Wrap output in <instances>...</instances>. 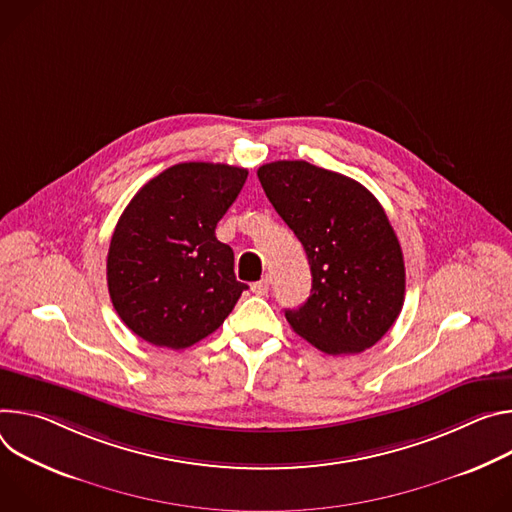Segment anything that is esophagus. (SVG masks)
Masks as SVG:
<instances>
[{"mask_svg":"<svg viewBox=\"0 0 512 512\" xmlns=\"http://www.w3.org/2000/svg\"><path fill=\"white\" fill-rule=\"evenodd\" d=\"M268 289H270V278L268 276H264L262 280H258L252 285V293L258 295V297H264L268 293Z\"/></svg>","mask_w":512,"mask_h":512,"instance_id":"esophagus-1","label":"esophagus"}]
</instances>
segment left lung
Listing matches in <instances>:
<instances>
[{"label": "left lung", "mask_w": 512, "mask_h": 512, "mask_svg": "<svg viewBox=\"0 0 512 512\" xmlns=\"http://www.w3.org/2000/svg\"><path fill=\"white\" fill-rule=\"evenodd\" d=\"M258 179L311 266L309 299L285 311L293 331L331 356L372 348L405 303L403 250L378 199L305 160L268 162Z\"/></svg>", "instance_id": "left-lung-1"}]
</instances>
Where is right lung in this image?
I'll list each match as a JSON object with an SVG mask.
<instances>
[{
	"mask_svg": "<svg viewBox=\"0 0 512 512\" xmlns=\"http://www.w3.org/2000/svg\"><path fill=\"white\" fill-rule=\"evenodd\" d=\"M248 170L183 162L148 181L124 209L107 252V289L144 342L185 350L213 333L248 289L234 250L215 238Z\"/></svg>",
	"mask_w": 512,
	"mask_h": 512,
	"instance_id": "right-lung-1",
	"label": "right lung"
}]
</instances>
